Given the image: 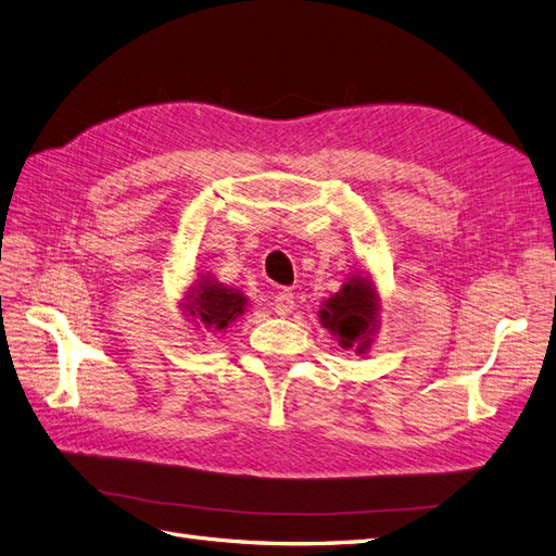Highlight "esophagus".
<instances>
[{
    "label": "esophagus",
    "instance_id": "34e87169",
    "mask_svg": "<svg viewBox=\"0 0 556 556\" xmlns=\"http://www.w3.org/2000/svg\"><path fill=\"white\" fill-rule=\"evenodd\" d=\"M274 306H276L278 315H290L294 311V294L290 290L278 292L274 299Z\"/></svg>",
    "mask_w": 556,
    "mask_h": 556
}]
</instances>
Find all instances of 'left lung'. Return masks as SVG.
<instances>
[{"mask_svg": "<svg viewBox=\"0 0 556 556\" xmlns=\"http://www.w3.org/2000/svg\"><path fill=\"white\" fill-rule=\"evenodd\" d=\"M319 323L336 336L343 350L355 348L366 352L374 343V336L380 327V296L371 276L352 274L343 288L323 301Z\"/></svg>", "mask_w": 556, "mask_h": 556, "instance_id": "8db88e82", "label": "left lung"}]
</instances>
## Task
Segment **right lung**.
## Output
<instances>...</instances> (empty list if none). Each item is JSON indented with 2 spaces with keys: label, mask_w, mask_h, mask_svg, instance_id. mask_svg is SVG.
<instances>
[{
  "label": "right lung",
  "mask_w": 556,
  "mask_h": 556,
  "mask_svg": "<svg viewBox=\"0 0 556 556\" xmlns=\"http://www.w3.org/2000/svg\"><path fill=\"white\" fill-rule=\"evenodd\" d=\"M245 308L248 299L241 290L227 288L208 274H201L180 299V311L188 317V323L199 329H208L211 333L225 331L231 323H237Z\"/></svg>",
  "instance_id": "1"
}]
</instances>
